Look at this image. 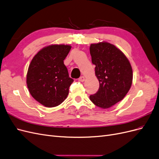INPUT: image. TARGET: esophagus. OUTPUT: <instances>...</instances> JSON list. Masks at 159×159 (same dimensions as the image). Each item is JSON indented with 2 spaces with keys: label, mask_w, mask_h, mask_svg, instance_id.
I'll return each instance as SVG.
<instances>
[{
  "label": "esophagus",
  "mask_w": 159,
  "mask_h": 159,
  "mask_svg": "<svg viewBox=\"0 0 159 159\" xmlns=\"http://www.w3.org/2000/svg\"><path fill=\"white\" fill-rule=\"evenodd\" d=\"M85 77L84 76H81V77H80V78H79V81H81V82H83V81H85Z\"/></svg>",
  "instance_id": "esophagus-1"
}]
</instances>
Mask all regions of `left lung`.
I'll list each match as a JSON object with an SVG mask.
<instances>
[{
	"mask_svg": "<svg viewBox=\"0 0 159 159\" xmlns=\"http://www.w3.org/2000/svg\"><path fill=\"white\" fill-rule=\"evenodd\" d=\"M89 52L99 82L98 91L89 99L100 108H111L121 101L131 88V65L122 51L107 42L91 44Z\"/></svg>",
	"mask_w": 159,
	"mask_h": 159,
	"instance_id": "1",
	"label": "left lung"
}]
</instances>
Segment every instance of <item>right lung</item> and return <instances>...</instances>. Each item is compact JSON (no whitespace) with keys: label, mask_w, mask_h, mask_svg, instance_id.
<instances>
[{"label":"right lung","mask_w":159,"mask_h":159,"mask_svg":"<svg viewBox=\"0 0 159 159\" xmlns=\"http://www.w3.org/2000/svg\"><path fill=\"white\" fill-rule=\"evenodd\" d=\"M71 46L51 44L34 56L28 67L26 84L33 98L46 107L60 105L68 97L74 80L69 77L64 60Z\"/></svg>","instance_id":"obj_1"}]
</instances>
